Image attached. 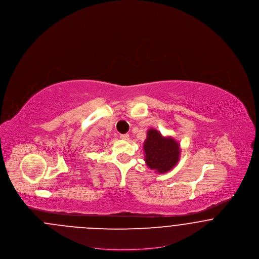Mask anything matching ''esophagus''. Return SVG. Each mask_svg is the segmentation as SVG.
<instances>
[{
	"label": "esophagus",
	"instance_id": "34e87169",
	"mask_svg": "<svg viewBox=\"0 0 259 259\" xmlns=\"http://www.w3.org/2000/svg\"><path fill=\"white\" fill-rule=\"evenodd\" d=\"M120 138L124 141H128L130 139V136H129V134H121Z\"/></svg>",
	"mask_w": 259,
	"mask_h": 259
}]
</instances>
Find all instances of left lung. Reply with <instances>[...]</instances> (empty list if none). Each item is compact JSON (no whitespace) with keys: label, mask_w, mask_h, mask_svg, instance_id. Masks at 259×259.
<instances>
[{"label":"left lung","mask_w":259,"mask_h":259,"mask_svg":"<svg viewBox=\"0 0 259 259\" xmlns=\"http://www.w3.org/2000/svg\"><path fill=\"white\" fill-rule=\"evenodd\" d=\"M145 161L149 169L159 174L171 171L180 160L181 148L172 137H163L155 129H149L144 143Z\"/></svg>","instance_id":"obj_1"}]
</instances>
